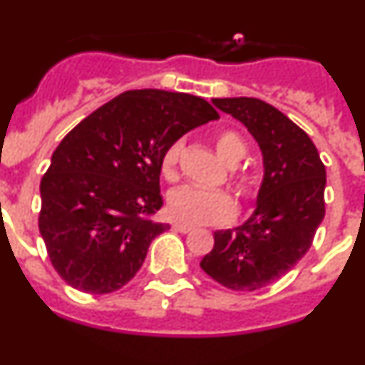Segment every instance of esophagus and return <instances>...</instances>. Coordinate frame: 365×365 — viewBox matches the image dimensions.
<instances>
[{
	"label": "esophagus",
	"mask_w": 365,
	"mask_h": 365,
	"mask_svg": "<svg viewBox=\"0 0 365 365\" xmlns=\"http://www.w3.org/2000/svg\"><path fill=\"white\" fill-rule=\"evenodd\" d=\"M173 230L180 232V234H188V232H192L193 228L190 227V225H182V222H175V225H173Z\"/></svg>",
	"instance_id": "obj_1"
}]
</instances>
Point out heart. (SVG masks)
I'll use <instances>...</instances> for the list:
<instances>
[{"instance_id": "b5f03b06", "label": "heart", "mask_w": 365, "mask_h": 365, "mask_svg": "<svg viewBox=\"0 0 365 365\" xmlns=\"http://www.w3.org/2000/svg\"><path fill=\"white\" fill-rule=\"evenodd\" d=\"M214 146L222 163H227L228 166H235L247 153L243 138L230 130L215 135ZM182 148V140H173L164 150L160 159V175L168 182H175L179 179V159ZM232 182L245 201L256 199L259 188L252 173L234 172ZM168 210L175 221L185 225H227L237 214V206L230 193L222 190H199L186 186L170 193Z\"/></svg>"}]
</instances>
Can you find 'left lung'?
<instances>
[{
	"label": "left lung",
	"instance_id": "left-lung-1",
	"mask_svg": "<svg viewBox=\"0 0 365 365\" xmlns=\"http://www.w3.org/2000/svg\"><path fill=\"white\" fill-rule=\"evenodd\" d=\"M215 108L247 125L263 153L265 175L256 210L241 227L214 232L201 261L232 291H257L285 276L311 248L325 215V166L309 135L259 98H214Z\"/></svg>",
	"mask_w": 365,
	"mask_h": 365
}]
</instances>
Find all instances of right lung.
Instances as JSON below:
<instances>
[{
    "instance_id": "1",
    "label": "right lung",
    "mask_w": 365,
    "mask_h": 365,
    "mask_svg": "<svg viewBox=\"0 0 365 365\" xmlns=\"http://www.w3.org/2000/svg\"><path fill=\"white\" fill-rule=\"evenodd\" d=\"M219 118L188 93L133 89L109 100L63 137L41 179L40 234L54 270L73 289L115 292L133 278L170 225L160 159L173 140Z\"/></svg>"
}]
</instances>
